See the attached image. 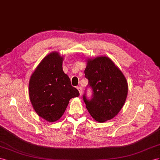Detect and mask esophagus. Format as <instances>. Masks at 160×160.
<instances>
[{
    "label": "esophagus",
    "instance_id": "obj_1",
    "mask_svg": "<svg viewBox=\"0 0 160 160\" xmlns=\"http://www.w3.org/2000/svg\"><path fill=\"white\" fill-rule=\"evenodd\" d=\"M78 90L79 92H80V94L82 95V88L81 87H77Z\"/></svg>",
    "mask_w": 160,
    "mask_h": 160
}]
</instances>
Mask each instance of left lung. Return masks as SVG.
I'll list each match as a JSON object with an SVG mask.
<instances>
[{
  "instance_id": "8db88e82",
  "label": "left lung",
  "mask_w": 160,
  "mask_h": 160,
  "mask_svg": "<svg viewBox=\"0 0 160 160\" xmlns=\"http://www.w3.org/2000/svg\"><path fill=\"white\" fill-rule=\"evenodd\" d=\"M88 86L92 90L90 98L83 100L90 115L100 122L115 117L121 111L128 92V85L124 75L107 57L89 60L84 70Z\"/></svg>"
}]
</instances>
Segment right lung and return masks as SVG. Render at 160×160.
<instances>
[{
    "mask_svg": "<svg viewBox=\"0 0 160 160\" xmlns=\"http://www.w3.org/2000/svg\"><path fill=\"white\" fill-rule=\"evenodd\" d=\"M62 61L58 53H49L41 62L29 81V98L34 110L49 122L60 119L70 100L80 95L63 72Z\"/></svg>",
    "mask_w": 160,
    "mask_h": 160,
    "instance_id": "right-lung-1",
    "label": "right lung"
}]
</instances>
